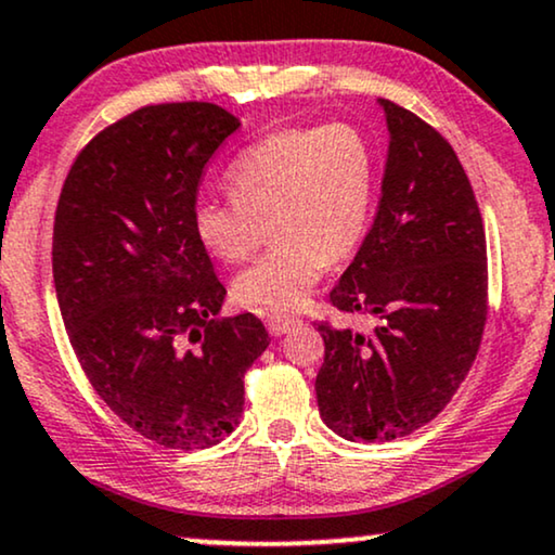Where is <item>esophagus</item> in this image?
<instances>
[{
    "mask_svg": "<svg viewBox=\"0 0 555 555\" xmlns=\"http://www.w3.org/2000/svg\"><path fill=\"white\" fill-rule=\"evenodd\" d=\"M297 325H299V318H294V314H279V312L266 314V327H269L273 338H282V335H286Z\"/></svg>",
    "mask_w": 555,
    "mask_h": 555,
    "instance_id": "34e87169",
    "label": "esophagus"
}]
</instances>
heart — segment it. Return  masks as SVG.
I'll list each match as a JSON object with an SVG mask.
<instances>
[{"label":"heart","instance_id":"1","mask_svg":"<svg viewBox=\"0 0 555 555\" xmlns=\"http://www.w3.org/2000/svg\"><path fill=\"white\" fill-rule=\"evenodd\" d=\"M374 181V151L353 125L279 130L230 164V199H202L192 225L217 261L241 263L269 222L271 250L237 273L233 297L286 312L310 297L330 258H346L363 241Z\"/></svg>","mask_w":555,"mask_h":555}]
</instances>
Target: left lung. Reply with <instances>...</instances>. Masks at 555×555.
<instances>
[{"label": "left lung", "mask_w": 555, "mask_h": 555, "mask_svg": "<svg viewBox=\"0 0 555 555\" xmlns=\"http://www.w3.org/2000/svg\"><path fill=\"white\" fill-rule=\"evenodd\" d=\"M389 128L382 199L353 263L330 292L359 333L320 322L314 391L330 430L353 443L404 438L451 402L487 322V235L451 143L410 109L378 100Z\"/></svg>", "instance_id": "1"}]
</instances>
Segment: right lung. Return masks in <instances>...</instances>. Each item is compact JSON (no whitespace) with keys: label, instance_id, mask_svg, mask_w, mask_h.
<instances>
[{"label":"right lung","instance_id":"1","mask_svg":"<svg viewBox=\"0 0 555 555\" xmlns=\"http://www.w3.org/2000/svg\"><path fill=\"white\" fill-rule=\"evenodd\" d=\"M241 120L209 102L151 104L76 156L53 225V282L76 359L104 404L164 448H209L243 415L269 348L250 312L220 320L192 215L202 171Z\"/></svg>","mask_w":555,"mask_h":555}]
</instances>
